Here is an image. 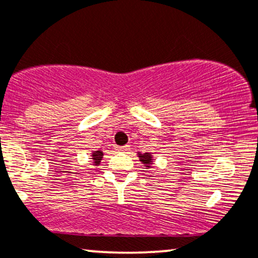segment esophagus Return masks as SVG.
Listing matches in <instances>:
<instances>
[{"label": "esophagus", "mask_w": 258, "mask_h": 258, "mask_svg": "<svg viewBox=\"0 0 258 258\" xmlns=\"http://www.w3.org/2000/svg\"><path fill=\"white\" fill-rule=\"evenodd\" d=\"M130 149V145H123V147H117L119 151H127Z\"/></svg>", "instance_id": "esophagus-1"}]
</instances>
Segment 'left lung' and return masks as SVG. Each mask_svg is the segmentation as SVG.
Segmentation results:
<instances>
[{
	"label": "left lung",
	"instance_id": "1",
	"mask_svg": "<svg viewBox=\"0 0 258 258\" xmlns=\"http://www.w3.org/2000/svg\"><path fill=\"white\" fill-rule=\"evenodd\" d=\"M139 159H141V161L144 164H147V167H150L149 166V164H150V162H151V155L150 154H148V153H145V154H143V155H141L139 154Z\"/></svg>",
	"mask_w": 258,
	"mask_h": 258
}]
</instances>
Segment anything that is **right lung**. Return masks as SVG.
<instances>
[{"instance_id": "obj_1", "label": "right lung", "mask_w": 258, "mask_h": 258, "mask_svg": "<svg viewBox=\"0 0 258 258\" xmlns=\"http://www.w3.org/2000/svg\"><path fill=\"white\" fill-rule=\"evenodd\" d=\"M102 157H103V153L102 151H95V153H92V160H94V163L97 166V164H99V162H101Z\"/></svg>"}]
</instances>
